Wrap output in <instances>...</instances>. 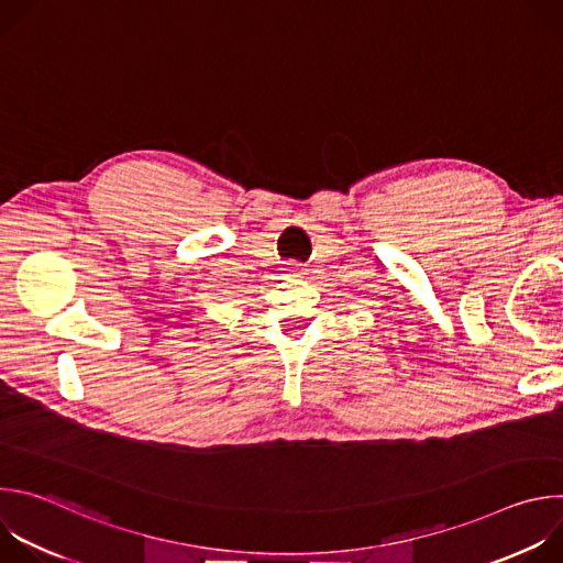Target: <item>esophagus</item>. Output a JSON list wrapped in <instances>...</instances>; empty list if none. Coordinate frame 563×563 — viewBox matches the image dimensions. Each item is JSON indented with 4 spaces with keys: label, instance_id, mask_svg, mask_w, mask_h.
I'll use <instances>...</instances> for the list:
<instances>
[{
    "label": "esophagus",
    "instance_id": "obj_1",
    "mask_svg": "<svg viewBox=\"0 0 563 563\" xmlns=\"http://www.w3.org/2000/svg\"><path fill=\"white\" fill-rule=\"evenodd\" d=\"M287 276H291V278H300L302 274H305V267L300 265V263H287Z\"/></svg>",
    "mask_w": 563,
    "mask_h": 563
}]
</instances>
